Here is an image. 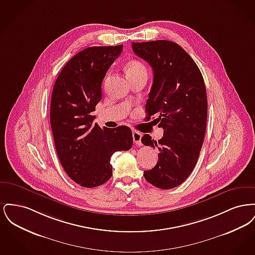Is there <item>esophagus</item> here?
Masks as SVG:
<instances>
[{
  "label": "esophagus",
  "mask_w": 255,
  "mask_h": 255,
  "mask_svg": "<svg viewBox=\"0 0 255 255\" xmlns=\"http://www.w3.org/2000/svg\"><path fill=\"white\" fill-rule=\"evenodd\" d=\"M141 136H142V133L137 131H133V142L135 143V145H141Z\"/></svg>",
  "instance_id": "34e87169"
}]
</instances>
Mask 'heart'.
<instances>
[{"instance_id":"1","label":"heart","mask_w":255,"mask_h":255,"mask_svg":"<svg viewBox=\"0 0 255 255\" xmlns=\"http://www.w3.org/2000/svg\"><path fill=\"white\" fill-rule=\"evenodd\" d=\"M126 73L128 76L135 75L138 73H147L146 67L140 61H129L126 65Z\"/></svg>"}]
</instances>
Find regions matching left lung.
Returning <instances> with one entry per match:
<instances>
[{
  "instance_id": "obj_1",
  "label": "left lung",
  "mask_w": 255,
  "mask_h": 255,
  "mask_svg": "<svg viewBox=\"0 0 255 255\" xmlns=\"http://www.w3.org/2000/svg\"><path fill=\"white\" fill-rule=\"evenodd\" d=\"M133 51L153 69V85L146 102L147 118L163 129L157 140L146 133L141 142L158 148L154 168L144 171L146 181L160 189L184 182L194 169L203 146L207 120L205 81L190 55L167 40L132 43Z\"/></svg>"
}]
</instances>
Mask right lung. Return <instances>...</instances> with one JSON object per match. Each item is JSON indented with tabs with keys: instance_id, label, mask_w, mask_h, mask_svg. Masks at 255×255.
Returning a JSON list of instances; mask_svg holds the SVG:
<instances>
[{
	"instance_id": "add662e5",
	"label": "right lung",
	"mask_w": 255,
	"mask_h": 255,
	"mask_svg": "<svg viewBox=\"0 0 255 255\" xmlns=\"http://www.w3.org/2000/svg\"><path fill=\"white\" fill-rule=\"evenodd\" d=\"M123 46L91 47L76 53L62 69L52 90L50 125L55 149L68 176L83 187H97L113 175L111 157L133 145L125 126L101 129L94 123L101 84Z\"/></svg>"
}]
</instances>
